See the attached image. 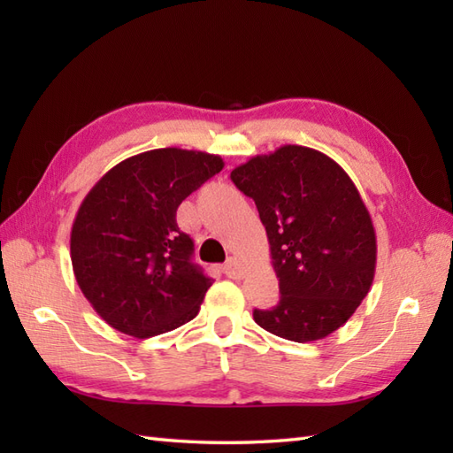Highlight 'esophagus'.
<instances>
[{
    "mask_svg": "<svg viewBox=\"0 0 453 453\" xmlns=\"http://www.w3.org/2000/svg\"><path fill=\"white\" fill-rule=\"evenodd\" d=\"M224 273L226 276L234 278V280H239V278L245 276V265L242 261H237L235 257L227 258V263L224 265Z\"/></svg>",
    "mask_w": 453,
    "mask_h": 453,
    "instance_id": "34e87169",
    "label": "esophagus"
}]
</instances>
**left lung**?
I'll return each instance as SVG.
<instances>
[{"mask_svg":"<svg viewBox=\"0 0 453 453\" xmlns=\"http://www.w3.org/2000/svg\"><path fill=\"white\" fill-rule=\"evenodd\" d=\"M266 229L280 302L255 323L294 342L325 339L370 292L375 232L358 188L339 163L303 146H282L232 171Z\"/></svg>","mask_w":453,"mask_h":453,"instance_id":"1","label":"left lung"}]
</instances>
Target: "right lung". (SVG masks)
<instances>
[{"instance_id":"1","label":"right lung","mask_w":453,"mask_h":453,"mask_svg":"<svg viewBox=\"0 0 453 453\" xmlns=\"http://www.w3.org/2000/svg\"><path fill=\"white\" fill-rule=\"evenodd\" d=\"M224 169L219 156L161 148L120 161L75 214L70 253L83 296L112 329L150 339L195 319L211 278L177 208Z\"/></svg>"}]
</instances>
